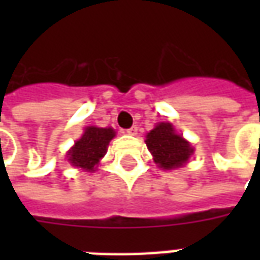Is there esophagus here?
I'll return each mask as SVG.
<instances>
[{"instance_id":"esophagus-1","label":"esophagus","mask_w":260,"mask_h":260,"mask_svg":"<svg viewBox=\"0 0 260 260\" xmlns=\"http://www.w3.org/2000/svg\"><path fill=\"white\" fill-rule=\"evenodd\" d=\"M125 132H126L128 135H136V134H138V126H136V125H134V126H131L129 129L125 131Z\"/></svg>"}]
</instances>
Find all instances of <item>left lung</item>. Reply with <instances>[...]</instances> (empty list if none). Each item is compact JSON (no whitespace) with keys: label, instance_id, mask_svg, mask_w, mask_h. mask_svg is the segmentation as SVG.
<instances>
[{"label":"left lung","instance_id":"8db88e82","mask_svg":"<svg viewBox=\"0 0 260 260\" xmlns=\"http://www.w3.org/2000/svg\"><path fill=\"white\" fill-rule=\"evenodd\" d=\"M146 145L154 161L164 170L181 167L193 152L191 145L182 136L177 135L173 125L169 122H161L150 131L146 136Z\"/></svg>","mask_w":260,"mask_h":260}]
</instances>
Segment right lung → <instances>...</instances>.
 Masks as SVG:
<instances>
[{
  "instance_id": "add662e5",
  "label": "right lung",
  "mask_w": 260,
  "mask_h": 260,
  "mask_svg": "<svg viewBox=\"0 0 260 260\" xmlns=\"http://www.w3.org/2000/svg\"><path fill=\"white\" fill-rule=\"evenodd\" d=\"M114 135L115 132L111 128H86L83 136L69 150L68 160L76 167L93 171L94 166L106 154L108 142L113 139Z\"/></svg>"
}]
</instances>
